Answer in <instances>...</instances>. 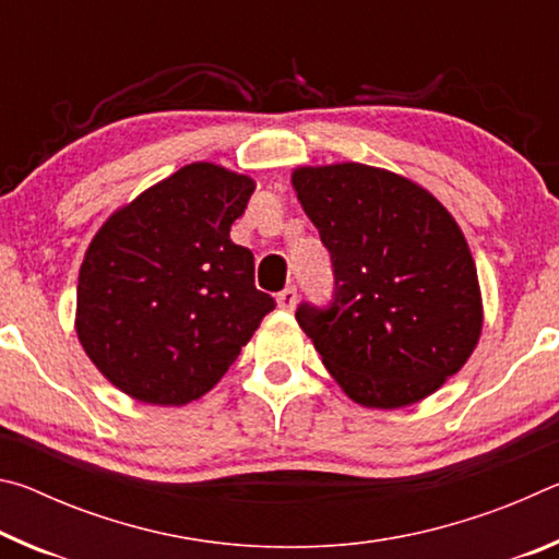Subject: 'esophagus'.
<instances>
[{"mask_svg":"<svg viewBox=\"0 0 559 559\" xmlns=\"http://www.w3.org/2000/svg\"><path fill=\"white\" fill-rule=\"evenodd\" d=\"M276 300H278V308L281 310H293V308H296V302H298V290L293 288V286H288L286 290L278 293Z\"/></svg>","mask_w":559,"mask_h":559,"instance_id":"34e87169","label":"esophagus"}]
</instances>
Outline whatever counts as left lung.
I'll use <instances>...</instances> for the list:
<instances>
[{
  "mask_svg": "<svg viewBox=\"0 0 559 559\" xmlns=\"http://www.w3.org/2000/svg\"><path fill=\"white\" fill-rule=\"evenodd\" d=\"M293 189L333 259L330 308L296 320L349 400L370 409L421 402L478 345L484 302L466 236L437 197L390 169H293Z\"/></svg>",
  "mask_w": 559,
  "mask_h": 559,
  "instance_id": "obj_1",
  "label": "left lung"
}]
</instances>
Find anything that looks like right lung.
Returning <instances> with one entry per match:
<instances>
[{
  "label": "right lung",
  "mask_w": 559,
  "mask_h": 559,
  "mask_svg": "<svg viewBox=\"0 0 559 559\" xmlns=\"http://www.w3.org/2000/svg\"><path fill=\"white\" fill-rule=\"evenodd\" d=\"M251 177L192 163L108 216L79 271L75 333L91 362L145 404L182 406L222 380L276 308L231 241Z\"/></svg>",
  "instance_id": "add662e5"
}]
</instances>
